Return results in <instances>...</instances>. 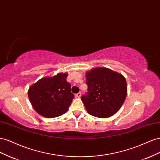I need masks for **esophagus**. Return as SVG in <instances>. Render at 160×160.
I'll list each match as a JSON object with an SVG mask.
<instances>
[{"instance_id": "esophagus-1", "label": "esophagus", "mask_w": 160, "mask_h": 160, "mask_svg": "<svg viewBox=\"0 0 160 160\" xmlns=\"http://www.w3.org/2000/svg\"><path fill=\"white\" fill-rule=\"evenodd\" d=\"M75 96H76V97H78V98H80L81 97V92H78V94H76Z\"/></svg>"}]
</instances>
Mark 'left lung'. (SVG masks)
Listing matches in <instances>:
<instances>
[{
  "instance_id": "left-lung-1",
  "label": "left lung",
  "mask_w": 160,
  "mask_h": 160,
  "mask_svg": "<svg viewBox=\"0 0 160 160\" xmlns=\"http://www.w3.org/2000/svg\"><path fill=\"white\" fill-rule=\"evenodd\" d=\"M88 92L81 97L86 111L96 117L107 118L119 110L127 97L125 77L107 68L86 72Z\"/></svg>"
}]
</instances>
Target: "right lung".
<instances>
[{"instance_id":"obj_1","label":"right lung","mask_w":160,"mask_h":160,"mask_svg":"<svg viewBox=\"0 0 160 160\" xmlns=\"http://www.w3.org/2000/svg\"><path fill=\"white\" fill-rule=\"evenodd\" d=\"M67 76V73H59L43 78L30 86L29 100L40 115L54 118L68 111L74 95L71 92V84L66 81Z\"/></svg>"}]
</instances>
